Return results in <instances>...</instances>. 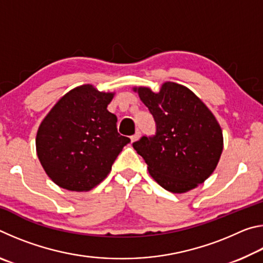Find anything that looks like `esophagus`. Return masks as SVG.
Wrapping results in <instances>:
<instances>
[{
    "instance_id": "esophagus-1",
    "label": "esophagus",
    "mask_w": 263,
    "mask_h": 263,
    "mask_svg": "<svg viewBox=\"0 0 263 263\" xmlns=\"http://www.w3.org/2000/svg\"><path fill=\"white\" fill-rule=\"evenodd\" d=\"M139 138H140V132L139 131H137L135 135H133L132 137H131V142H135V141H137V140H139Z\"/></svg>"
}]
</instances>
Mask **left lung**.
Wrapping results in <instances>:
<instances>
[{
  "instance_id": "1",
  "label": "left lung",
  "mask_w": 263,
  "mask_h": 263,
  "mask_svg": "<svg viewBox=\"0 0 263 263\" xmlns=\"http://www.w3.org/2000/svg\"><path fill=\"white\" fill-rule=\"evenodd\" d=\"M157 124L153 137L133 148L147 163L151 176L171 193L183 194L215 171L224 146L222 131L210 109L189 88L167 81L160 91L135 87Z\"/></svg>"
}]
</instances>
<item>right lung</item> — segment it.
<instances>
[{
    "instance_id": "right-lung-1",
    "label": "right lung",
    "mask_w": 263,
    "mask_h": 263,
    "mask_svg": "<svg viewBox=\"0 0 263 263\" xmlns=\"http://www.w3.org/2000/svg\"><path fill=\"white\" fill-rule=\"evenodd\" d=\"M114 95L99 91L92 84H82L62 96L39 125L35 137L38 159L60 188H95L130 142L117 132V117L106 109Z\"/></svg>"
}]
</instances>
